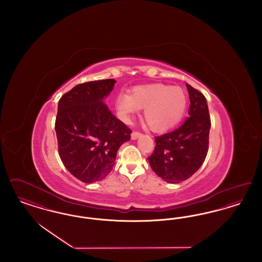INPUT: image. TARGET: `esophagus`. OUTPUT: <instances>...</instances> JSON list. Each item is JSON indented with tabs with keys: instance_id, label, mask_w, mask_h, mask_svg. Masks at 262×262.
Returning a JSON list of instances; mask_svg holds the SVG:
<instances>
[{
	"instance_id": "34e87169",
	"label": "esophagus",
	"mask_w": 262,
	"mask_h": 262,
	"mask_svg": "<svg viewBox=\"0 0 262 262\" xmlns=\"http://www.w3.org/2000/svg\"><path fill=\"white\" fill-rule=\"evenodd\" d=\"M140 136H141V134L139 132H133L132 133V139H134V140L137 139Z\"/></svg>"
}]
</instances>
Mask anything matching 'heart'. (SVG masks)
<instances>
[{
  "label": "heart",
  "instance_id": "obj_1",
  "mask_svg": "<svg viewBox=\"0 0 262 262\" xmlns=\"http://www.w3.org/2000/svg\"><path fill=\"white\" fill-rule=\"evenodd\" d=\"M187 103V95L182 88L155 83L137 86L129 95L120 93L116 98V108L125 121L143 109L144 123L151 130L163 133L181 122Z\"/></svg>",
  "mask_w": 262,
  "mask_h": 262
}]
</instances>
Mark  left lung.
Segmentation results:
<instances>
[{"label":"left lung","mask_w":262,"mask_h":262,"mask_svg":"<svg viewBox=\"0 0 262 262\" xmlns=\"http://www.w3.org/2000/svg\"><path fill=\"white\" fill-rule=\"evenodd\" d=\"M189 110L185 123L171 133L155 137L148 157L152 170L168 183H181L194 174L208 151L211 121L204 95L189 84Z\"/></svg>","instance_id":"left-lung-1"}]
</instances>
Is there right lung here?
<instances>
[{
    "label": "right lung",
    "mask_w": 262,
    "mask_h": 262,
    "mask_svg": "<svg viewBox=\"0 0 262 262\" xmlns=\"http://www.w3.org/2000/svg\"><path fill=\"white\" fill-rule=\"evenodd\" d=\"M116 83L103 79L77 84L58 104L55 129L59 155L67 170L91 184L112 171L120 146L132 130L103 102Z\"/></svg>",
    "instance_id": "right-lung-1"
}]
</instances>
